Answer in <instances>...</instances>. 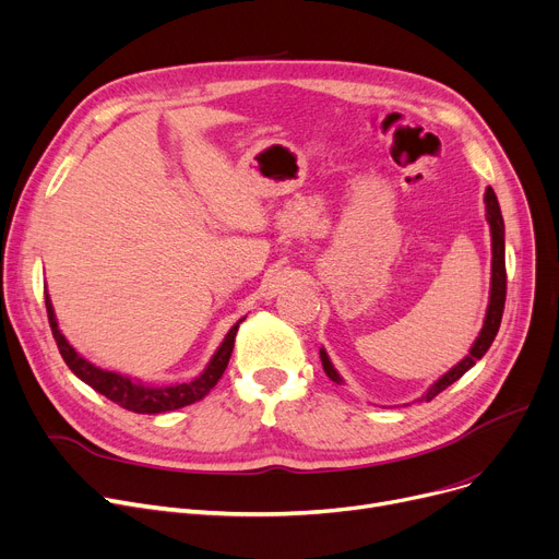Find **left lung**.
<instances>
[{"label":"left lung","instance_id":"8db88e82","mask_svg":"<svg viewBox=\"0 0 559 559\" xmlns=\"http://www.w3.org/2000/svg\"><path fill=\"white\" fill-rule=\"evenodd\" d=\"M485 203H487V222L491 226V297H489V308H487V317H485V326L480 331V337L476 340V344L468 350V356L455 365L447 376H442L437 383L426 392V401H432L439 392H444L449 385H453L457 378H462L468 369H472L485 354L487 348L491 346L498 326H501L503 319V308H506V295H508V274H506V224H503V215L501 209H498V201L491 188H487L485 194ZM321 354V365H324V371L331 380H335L337 385H342V378L337 376V371L333 369L326 350H319Z\"/></svg>","mask_w":559,"mask_h":559}]
</instances>
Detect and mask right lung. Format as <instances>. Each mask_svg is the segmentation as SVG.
I'll list each match as a JSON object with an SVG mask.
<instances>
[{
    "label": "right lung",
    "mask_w": 559,
    "mask_h": 559,
    "mask_svg": "<svg viewBox=\"0 0 559 559\" xmlns=\"http://www.w3.org/2000/svg\"><path fill=\"white\" fill-rule=\"evenodd\" d=\"M45 306H47L51 335L56 340L58 350H61L66 365L83 380V383H87L93 390H97L99 394L110 399L112 403H117L124 409H131V413H138V415L169 413V409H179V407H186L194 401H201L205 394H209L217 385V380L226 371L228 358L233 354L235 333H238V326H233L228 331L226 340L217 348V354L213 356L211 365L205 367V371L199 378H194L192 383L174 385V388H146L142 383H133V380L127 378V376L104 371V369L91 365L87 360H83L76 354V350L68 344V340L61 335V331H58L56 317H53V310H51V301H49L47 295H45Z\"/></svg>",
    "instance_id": "add662e5"
}]
</instances>
